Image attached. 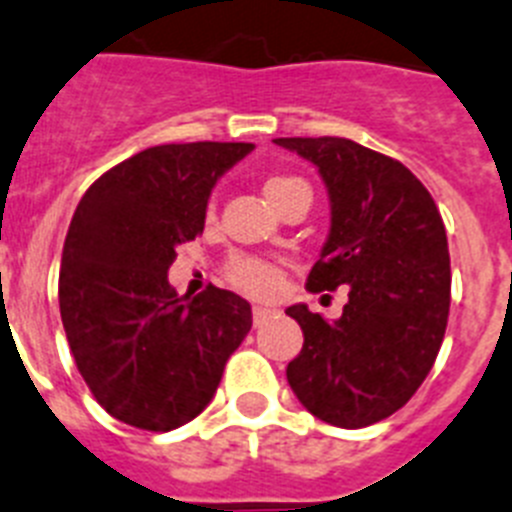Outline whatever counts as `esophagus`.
Instances as JSON below:
<instances>
[{
    "mask_svg": "<svg viewBox=\"0 0 512 512\" xmlns=\"http://www.w3.org/2000/svg\"><path fill=\"white\" fill-rule=\"evenodd\" d=\"M275 311L268 309V306H252V319H255V327L257 324H262L268 317H273Z\"/></svg>",
    "mask_w": 512,
    "mask_h": 512,
    "instance_id": "esophagus-1",
    "label": "esophagus"
}]
</instances>
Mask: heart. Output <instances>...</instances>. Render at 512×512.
Here are the masks:
<instances>
[{
  "mask_svg": "<svg viewBox=\"0 0 512 512\" xmlns=\"http://www.w3.org/2000/svg\"><path fill=\"white\" fill-rule=\"evenodd\" d=\"M262 193L270 201V206L283 211L299 195H311V190L301 177L288 175V172H270L262 180ZM208 219H211V208H208ZM224 278L242 293H250L255 299H268V296L278 293V288H281L283 268L278 262L262 260V257L237 255L226 262Z\"/></svg>",
  "mask_w": 512,
  "mask_h": 512,
  "instance_id": "obj_1",
  "label": "heart"
}]
</instances>
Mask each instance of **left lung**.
Here are the masks:
<instances>
[{"instance_id":"obj_1","label":"left lung","mask_w":512,"mask_h":512,"mask_svg":"<svg viewBox=\"0 0 512 512\" xmlns=\"http://www.w3.org/2000/svg\"><path fill=\"white\" fill-rule=\"evenodd\" d=\"M275 144L317 164L330 193V237L306 288L350 286L335 322L304 304L286 309L304 332L288 384L319 420L366 428L410 402L441 350L451 306L446 226L397 159L337 136Z\"/></svg>"}]
</instances>
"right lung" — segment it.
<instances>
[{
	"label": "right lung",
	"mask_w": 512,
	"mask_h": 512,
	"mask_svg": "<svg viewBox=\"0 0 512 512\" xmlns=\"http://www.w3.org/2000/svg\"><path fill=\"white\" fill-rule=\"evenodd\" d=\"M252 144H162L133 154L82 195L64 242L59 306L71 355L108 415L167 433L206 410L250 304L167 281L177 247L203 234L213 185Z\"/></svg>",
	"instance_id": "1"
}]
</instances>
